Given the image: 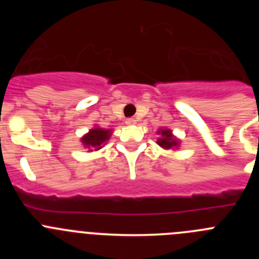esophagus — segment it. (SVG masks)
<instances>
[{
  "mask_svg": "<svg viewBox=\"0 0 259 259\" xmlns=\"http://www.w3.org/2000/svg\"><path fill=\"white\" fill-rule=\"evenodd\" d=\"M136 122H137V120H136V119H135V118H128V119H127V120H125V123H127V124H128V125L136 124Z\"/></svg>",
  "mask_w": 259,
  "mask_h": 259,
  "instance_id": "esophagus-1",
  "label": "esophagus"
}]
</instances>
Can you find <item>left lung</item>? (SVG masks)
I'll use <instances>...</instances> for the list:
<instances>
[{
    "mask_svg": "<svg viewBox=\"0 0 259 259\" xmlns=\"http://www.w3.org/2000/svg\"><path fill=\"white\" fill-rule=\"evenodd\" d=\"M159 137L157 139V144L164 150H175L179 148L180 140L172 134L168 128H159L157 132Z\"/></svg>",
    "mask_w": 259,
    "mask_h": 259,
    "instance_id": "8db88e82",
    "label": "left lung"
}]
</instances>
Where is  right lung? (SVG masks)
Instances as JSON below:
<instances>
[{"instance_id":"right-lung-1","label":"right lung","mask_w":259,"mask_h":259,"mask_svg":"<svg viewBox=\"0 0 259 259\" xmlns=\"http://www.w3.org/2000/svg\"><path fill=\"white\" fill-rule=\"evenodd\" d=\"M111 134H113L111 130L95 125L80 139V143L83 144L84 148L88 149V152H96V150L101 149L102 146L107 143Z\"/></svg>"}]
</instances>
